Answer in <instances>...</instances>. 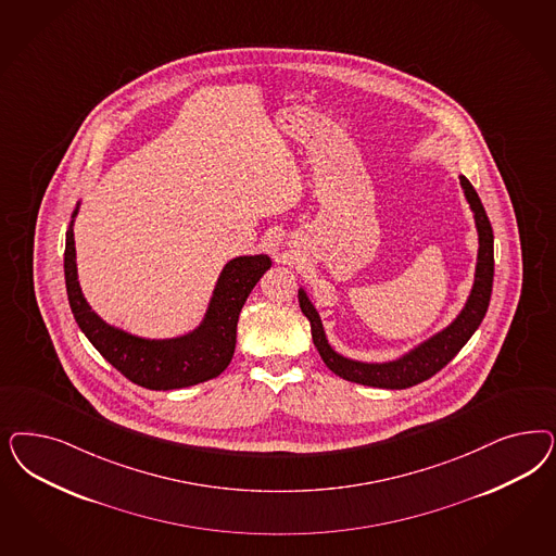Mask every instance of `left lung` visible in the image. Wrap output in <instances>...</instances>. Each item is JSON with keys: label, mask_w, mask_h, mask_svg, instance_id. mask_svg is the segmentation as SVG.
I'll list each match as a JSON object with an SVG mask.
<instances>
[{"label": "left lung", "mask_w": 556, "mask_h": 556, "mask_svg": "<svg viewBox=\"0 0 556 556\" xmlns=\"http://www.w3.org/2000/svg\"><path fill=\"white\" fill-rule=\"evenodd\" d=\"M460 186L465 190L466 200L475 213V223L479 231V257H477V271H475V285L470 290V296L466 301L460 315L448 325L444 331L424 341L419 348L412 350L407 356L384 362V364H364L356 359H348L331 350L323 331L319 313L311 305L305 290H299V305L311 323V336L313 343L319 350L325 366L350 382H358L366 387L377 389H409L424 380L440 372L450 359L454 358L466 341L472 338L477 327L484 319V313L491 301V288H493V229L489 223V216L484 213L481 198L475 192L472 184L460 176Z\"/></svg>", "instance_id": "8db88e82"}]
</instances>
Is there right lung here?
Wrapping results in <instances>:
<instances>
[{"label":"right lung","instance_id":"add662e5","mask_svg":"<svg viewBox=\"0 0 556 556\" xmlns=\"http://www.w3.org/2000/svg\"><path fill=\"white\" fill-rule=\"evenodd\" d=\"M72 225L65 243V285L73 317L91 345L123 377L149 391H172L216 378L231 364L239 313L271 266L268 255L235 257L223 268L206 317L197 331L176 340H143L110 327L86 303L77 282Z\"/></svg>","mask_w":556,"mask_h":556}]
</instances>
